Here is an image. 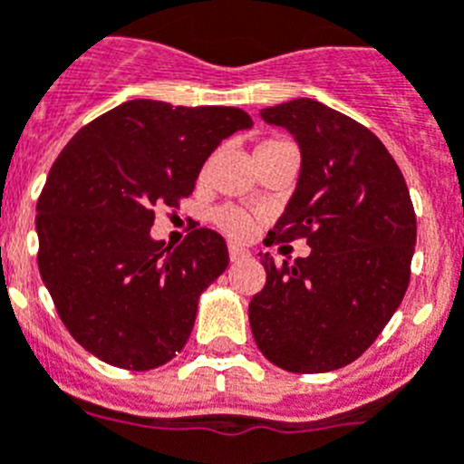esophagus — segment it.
Returning <instances> with one entry per match:
<instances>
[{
	"instance_id": "esophagus-1",
	"label": "esophagus",
	"mask_w": 464,
	"mask_h": 464,
	"mask_svg": "<svg viewBox=\"0 0 464 464\" xmlns=\"http://www.w3.org/2000/svg\"><path fill=\"white\" fill-rule=\"evenodd\" d=\"M227 250H229V260L232 262H239V260H246V257H250L248 250L241 248V246H237V244H229Z\"/></svg>"
}]
</instances>
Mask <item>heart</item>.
<instances>
[{
    "instance_id": "b5f03b06",
    "label": "heart",
    "mask_w": 464,
    "mask_h": 464,
    "mask_svg": "<svg viewBox=\"0 0 464 464\" xmlns=\"http://www.w3.org/2000/svg\"><path fill=\"white\" fill-rule=\"evenodd\" d=\"M278 147H292L290 140L285 138H269L265 142H260L257 151L255 154H260V151H271V149ZM214 223L218 225V229H223L225 235L232 237V239H244L246 235L250 232V216L246 211L237 209V207H218L214 211Z\"/></svg>"
}]
</instances>
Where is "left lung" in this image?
I'll return each instance as SVG.
<instances>
[{
    "instance_id": "left-lung-1",
    "label": "left lung",
    "mask_w": 464,
    "mask_h": 464,
    "mask_svg": "<svg viewBox=\"0 0 464 464\" xmlns=\"http://www.w3.org/2000/svg\"><path fill=\"white\" fill-rule=\"evenodd\" d=\"M301 149L296 190L266 241L305 239L308 257L276 265L248 320L262 354L283 371L329 372L359 359L410 285L416 216L405 177L382 140L313 99L262 110Z\"/></svg>"
}]
</instances>
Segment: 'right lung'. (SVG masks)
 <instances>
[{
	"instance_id": "right-lung-1",
	"label": "right lung",
	"mask_w": 464,
	"mask_h": 464,
	"mask_svg": "<svg viewBox=\"0 0 464 464\" xmlns=\"http://www.w3.org/2000/svg\"><path fill=\"white\" fill-rule=\"evenodd\" d=\"M253 119L239 108L126 101L82 126L36 204L38 271L68 334L101 361L151 371L184 350L198 299L229 265L209 227L154 241L156 209H179L211 151Z\"/></svg>"
}]
</instances>
